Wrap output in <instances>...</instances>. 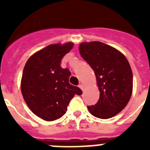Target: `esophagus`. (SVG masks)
<instances>
[{"mask_svg": "<svg viewBox=\"0 0 150 150\" xmlns=\"http://www.w3.org/2000/svg\"><path fill=\"white\" fill-rule=\"evenodd\" d=\"M79 87L80 89H82V90H83V89H84V85L82 84V83H81V84H79Z\"/></svg>", "mask_w": 150, "mask_h": 150, "instance_id": "obj_1", "label": "esophagus"}]
</instances>
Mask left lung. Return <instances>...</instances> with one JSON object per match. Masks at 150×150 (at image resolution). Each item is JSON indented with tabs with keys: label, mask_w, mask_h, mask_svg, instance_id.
Masks as SVG:
<instances>
[{
	"label": "left lung",
	"mask_w": 150,
	"mask_h": 150,
	"mask_svg": "<svg viewBox=\"0 0 150 150\" xmlns=\"http://www.w3.org/2000/svg\"><path fill=\"white\" fill-rule=\"evenodd\" d=\"M79 52L94 71L100 90L95 105L87 106L93 116L107 119L125 107L132 96V71L124 54L101 42L82 43Z\"/></svg>",
	"instance_id": "left-lung-1"
}]
</instances>
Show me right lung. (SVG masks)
I'll return each mask as SVG.
<instances>
[{
	"label": "right lung",
	"instance_id": "right-lung-1",
	"mask_svg": "<svg viewBox=\"0 0 150 150\" xmlns=\"http://www.w3.org/2000/svg\"><path fill=\"white\" fill-rule=\"evenodd\" d=\"M72 47V43L49 45L30 57L23 69V98L29 109L45 121L61 117L73 96L82 94L79 87L68 82L69 69L61 66L62 58Z\"/></svg>",
	"mask_w": 150,
	"mask_h": 150
}]
</instances>
